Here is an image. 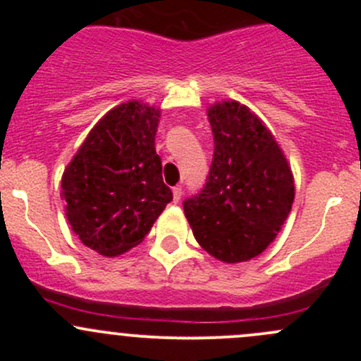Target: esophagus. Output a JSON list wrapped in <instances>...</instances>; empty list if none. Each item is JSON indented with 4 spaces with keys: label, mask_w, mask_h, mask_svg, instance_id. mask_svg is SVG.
Instances as JSON below:
<instances>
[{
    "label": "esophagus",
    "mask_w": 361,
    "mask_h": 361,
    "mask_svg": "<svg viewBox=\"0 0 361 361\" xmlns=\"http://www.w3.org/2000/svg\"><path fill=\"white\" fill-rule=\"evenodd\" d=\"M181 194H183V190H181L180 185H176V187L173 188V201H174V202H180Z\"/></svg>",
    "instance_id": "1"
}]
</instances>
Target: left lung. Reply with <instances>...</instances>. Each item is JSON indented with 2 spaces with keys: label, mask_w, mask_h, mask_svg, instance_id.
<instances>
[{
  "label": "left lung",
  "mask_w": 361,
  "mask_h": 361,
  "mask_svg": "<svg viewBox=\"0 0 361 361\" xmlns=\"http://www.w3.org/2000/svg\"><path fill=\"white\" fill-rule=\"evenodd\" d=\"M214 137L209 176L183 202L194 238L211 257L239 264L258 257L292 211V167L271 130L245 104L207 108Z\"/></svg>",
  "instance_id": "left-lung-1"
}]
</instances>
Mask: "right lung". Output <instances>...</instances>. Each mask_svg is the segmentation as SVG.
Masks as SVG:
<instances>
[{"label":"right lung","instance_id":"obj_1","mask_svg":"<svg viewBox=\"0 0 361 361\" xmlns=\"http://www.w3.org/2000/svg\"><path fill=\"white\" fill-rule=\"evenodd\" d=\"M160 110L127 101L89 133L61 180L66 218L80 241L103 257H118L154 227L173 192L155 152Z\"/></svg>","mask_w":361,"mask_h":361}]
</instances>
